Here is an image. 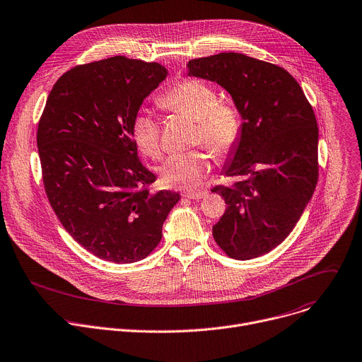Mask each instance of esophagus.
I'll list each match as a JSON object with an SVG mask.
<instances>
[{
    "instance_id": "esophagus-1",
    "label": "esophagus",
    "mask_w": 362,
    "mask_h": 362,
    "mask_svg": "<svg viewBox=\"0 0 362 362\" xmlns=\"http://www.w3.org/2000/svg\"><path fill=\"white\" fill-rule=\"evenodd\" d=\"M183 198H187V199H193V201H199V199H204L208 196V192L206 190H199V192H185Z\"/></svg>"
}]
</instances>
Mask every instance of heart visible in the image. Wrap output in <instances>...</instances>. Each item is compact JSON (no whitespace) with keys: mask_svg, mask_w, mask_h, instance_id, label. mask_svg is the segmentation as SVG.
Listing matches in <instances>:
<instances>
[{"mask_svg":"<svg viewBox=\"0 0 362 362\" xmlns=\"http://www.w3.org/2000/svg\"><path fill=\"white\" fill-rule=\"evenodd\" d=\"M157 103L161 108L196 119V141H204L216 156H225L238 143L241 122L237 110L218 100V93L209 85L185 79L164 90ZM131 133L139 150L160 158L163 144L160 125L156 117L140 110L131 124ZM209 173V156L202 150L176 153L163 163L160 176L169 187L193 190L199 187Z\"/></svg>","mask_w":362,"mask_h":362,"instance_id":"obj_1","label":"heart"}]
</instances>
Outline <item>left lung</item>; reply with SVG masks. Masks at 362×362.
<instances>
[{
  "instance_id": "1",
  "label": "left lung",
  "mask_w": 362,
  "mask_h": 362,
  "mask_svg": "<svg viewBox=\"0 0 362 362\" xmlns=\"http://www.w3.org/2000/svg\"><path fill=\"white\" fill-rule=\"evenodd\" d=\"M189 76L221 85L243 118L241 134L215 186L228 205L212 234L225 254L251 259L281 244L300 219L317 183L315 112L286 69L241 53L187 63Z\"/></svg>"
}]
</instances>
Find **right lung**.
Wrapping results in <instances>:
<instances>
[{
  "mask_svg": "<svg viewBox=\"0 0 362 362\" xmlns=\"http://www.w3.org/2000/svg\"><path fill=\"white\" fill-rule=\"evenodd\" d=\"M168 76L158 63L114 56L81 64L52 88L37 128L47 199L90 254L117 264L146 258L180 194L151 193L156 176L137 153L131 124Z\"/></svg>",
  "mask_w": 362,
  "mask_h": 362,
  "instance_id": "right-lung-1",
  "label": "right lung"
}]
</instances>
